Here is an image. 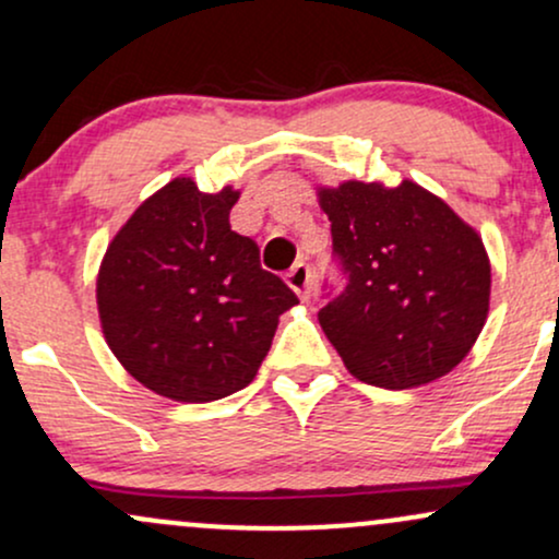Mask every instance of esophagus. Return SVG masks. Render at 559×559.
Returning a JSON list of instances; mask_svg holds the SVG:
<instances>
[{
  "label": "esophagus",
  "mask_w": 559,
  "mask_h": 559,
  "mask_svg": "<svg viewBox=\"0 0 559 559\" xmlns=\"http://www.w3.org/2000/svg\"><path fill=\"white\" fill-rule=\"evenodd\" d=\"M286 284L297 292V297L301 301L310 299V288H312V271L307 262H297V265L292 267V271L286 273Z\"/></svg>",
  "instance_id": "1"
}]
</instances>
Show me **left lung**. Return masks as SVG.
I'll return each instance as SVG.
<instances>
[{
    "instance_id": "8db88e82",
    "label": "left lung",
    "mask_w": 559,
    "mask_h": 559,
    "mask_svg": "<svg viewBox=\"0 0 559 559\" xmlns=\"http://www.w3.org/2000/svg\"><path fill=\"white\" fill-rule=\"evenodd\" d=\"M346 286L318 312L352 376L413 389L447 376L489 316L491 265L467 223L413 181L320 189Z\"/></svg>"
}]
</instances>
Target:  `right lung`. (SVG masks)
I'll use <instances>...</instances> for the list:
<instances>
[{"label":"right lung","instance_id":"1","mask_svg":"<svg viewBox=\"0 0 559 559\" xmlns=\"http://www.w3.org/2000/svg\"><path fill=\"white\" fill-rule=\"evenodd\" d=\"M239 191L176 178L118 230L96 278L102 331L120 365L159 396L215 402L252 383L278 316L299 305L260 249L230 230Z\"/></svg>","mask_w":559,"mask_h":559}]
</instances>
